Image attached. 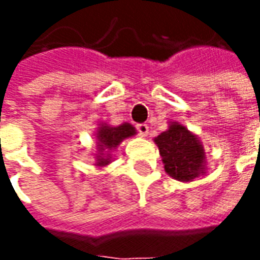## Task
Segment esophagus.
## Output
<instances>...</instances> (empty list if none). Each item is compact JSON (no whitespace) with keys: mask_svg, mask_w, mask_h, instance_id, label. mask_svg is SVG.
<instances>
[{"mask_svg":"<svg viewBox=\"0 0 260 260\" xmlns=\"http://www.w3.org/2000/svg\"><path fill=\"white\" fill-rule=\"evenodd\" d=\"M138 132L141 136H147L149 134V126L146 124H139L138 125Z\"/></svg>","mask_w":260,"mask_h":260,"instance_id":"34e87169","label":"esophagus"}]
</instances>
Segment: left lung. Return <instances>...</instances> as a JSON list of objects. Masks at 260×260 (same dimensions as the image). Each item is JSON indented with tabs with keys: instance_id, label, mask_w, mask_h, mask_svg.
<instances>
[{
	"instance_id": "1",
	"label": "left lung",
	"mask_w": 260,
	"mask_h": 260,
	"mask_svg": "<svg viewBox=\"0 0 260 260\" xmlns=\"http://www.w3.org/2000/svg\"><path fill=\"white\" fill-rule=\"evenodd\" d=\"M157 145L166 173L181 182H192L207 173V156L199 136L178 121L153 139Z\"/></svg>"
}]
</instances>
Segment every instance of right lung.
Listing matches in <instances>:
<instances>
[{"label":"right lung","instance_id":"1","mask_svg":"<svg viewBox=\"0 0 260 260\" xmlns=\"http://www.w3.org/2000/svg\"><path fill=\"white\" fill-rule=\"evenodd\" d=\"M135 126L129 122H122L119 125H111L108 122L97 124L94 132V167L104 169L113 163L114 152L121 145V142L135 136Z\"/></svg>","mask_w":260,"mask_h":260}]
</instances>
